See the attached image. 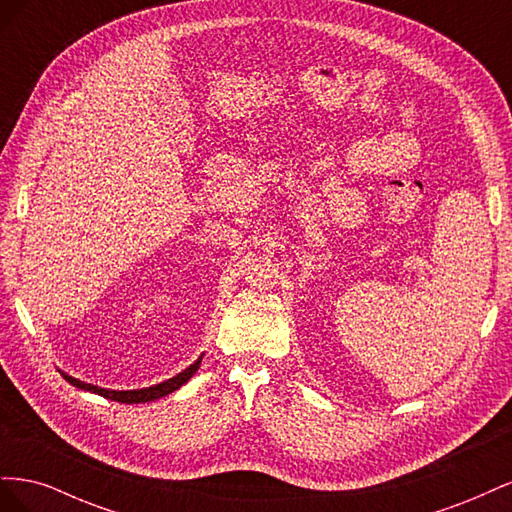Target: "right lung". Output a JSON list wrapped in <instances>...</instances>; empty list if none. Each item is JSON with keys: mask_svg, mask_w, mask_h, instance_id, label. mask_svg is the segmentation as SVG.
I'll return each instance as SVG.
<instances>
[{"mask_svg": "<svg viewBox=\"0 0 512 512\" xmlns=\"http://www.w3.org/2000/svg\"><path fill=\"white\" fill-rule=\"evenodd\" d=\"M200 361H203V356H200V359H196L188 369H183L181 374H177L175 378L164 380V382H160V384L147 386V389H136V391H111V389H100V386H94V384H87V382L76 380V378L64 374V371H61V376H64L72 386H76V389L91 391V393L102 395V397H106V399H115V401H119V404H145V401L160 399V397H164V395H170L173 391H177L179 386H183L185 382H188V380L196 374L198 367H200Z\"/></svg>", "mask_w": 512, "mask_h": 512, "instance_id": "obj_1", "label": "right lung"}]
</instances>
